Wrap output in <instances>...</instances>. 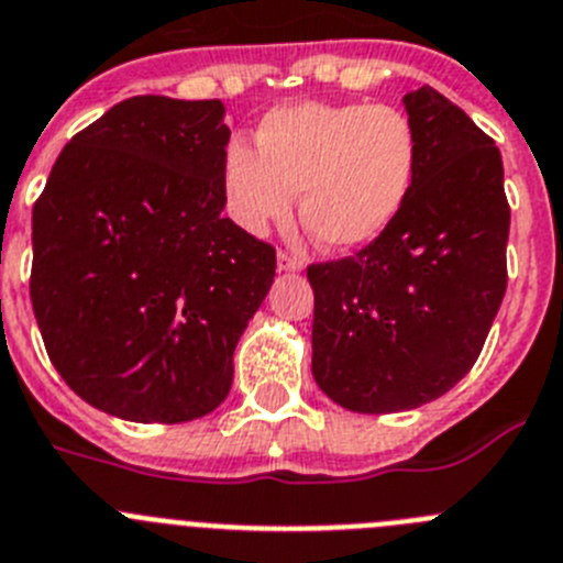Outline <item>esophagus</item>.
I'll return each instance as SVG.
<instances>
[{
  "label": "esophagus",
  "mask_w": 563,
  "mask_h": 563,
  "mask_svg": "<svg viewBox=\"0 0 563 563\" xmlns=\"http://www.w3.org/2000/svg\"><path fill=\"white\" fill-rule=\"evenodd\" d=\"M277 269H280V272H300L302 261H300V257L288 255V252H277Z\"/></svg>",
  "instance_id": "obj_1"
}]
</instances>
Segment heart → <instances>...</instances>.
<instances>
[{"label":"heart","instance_id":"obj_1","mask_svg":"<svg viewBox=\"0 0 563 563\" xmlns=\"http://www.w3.org/2000/svg\"><path fill=\"white\" fill-rule=\"evenodd\" d=\"M418 174V131L395 106H277L255 129V151L232 140L221 162L227 207L250 232L286 221L291 196L325 250L376 241L407 205Z\"/></svg>","mask_w":563,"mask_h":563}]
</instances>
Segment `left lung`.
Returning a JSON list of instances; mask_svg holds the SVG:
<instances>
[{
  "instance_id": "1",
  "label": "left lung",
  "mask_w": 563,
  "mask_h": 563,
  "mask_svg": "<svg viewBox=\"0 0 563 563\" xmlns=\"http://www.w3.org/2000/svg\"><path fill=\"white\" fill-rule=\"evenodd\" d=\"M404 106L418 131L407 205L353 257L308 266L311 373L331 401L364 415L449 393L477 362L508 286L499 148L432 86Z\"/></svg>"
}]
</instances>
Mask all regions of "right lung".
Here are the masks:
<instances>
[{
    "instance_id": "obj_1",
    "label": "right lung",
    "mask_w": 563,
    "mask_h": 563,
    "mask_svg": "<svg viewBox=\"0 0 563 563\" xmlns=\"http://www.w3.org/2000/svg\"><path fill=\"white\" fill-rule=\"evenodd\" d=\"M221 100L140 95L78 131L33 207L30 300L86 404L185 423L232 387V353L275 280V246L227 205Z\"/></svg>"
}]
</instances>
